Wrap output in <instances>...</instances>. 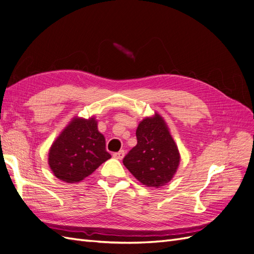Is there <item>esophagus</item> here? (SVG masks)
Masks as SVG:
<instances>
[{"instance_id":"34e87169","label":"esophagus","mask_w":254,"mask_h":254,"mask_svg":"<svg viewBox=\"0 0 254 254\" xmlns=\"http://www.w3.org/2000/svg\"><path fill=\"white\" fill-rule=\"evenodd\" d=\"M125 156V151L124 150H120L119 152H115L113 153V158L114 159H118V160H122Z\"/></svg>"}]
</instances>
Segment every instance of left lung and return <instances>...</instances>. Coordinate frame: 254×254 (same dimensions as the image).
<instances>
[{
  "instance_id": "obj_1",
  "label": "left lung",
  "mask_w": 254,
  "mask_h": 254,
  "mask_svg": "<svg viewBox=\"0 0 254 254\" xmlns=\"http://www.w3.org/2000/svg\"><path fill=\"white\" fill-rule=\"evenodd\" d=\"M135 134L137 144L123 163L143 186L156 189L166 186L176 175L181 158L165 120L155 112L140 122Z\"/></svg>"
}]
</instances>
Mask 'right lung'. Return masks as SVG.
I'll use <instances>...</instances> for the list:
<instances>
[{
  "label": "right lung",
  "instance_id": "right-lung-1",
  "mask_svg": "<svg viewBox=\"0 0 254 254\" xmlns=\"http://www.w3.org/2000/svg\"><path fill=\"white\" fill-rule=\"evenodd\" d=\"M110 158L95 117H75L53 142L49 151V165L59 180L77 183Z\"/></svg>",
  "mask_w": 254,
  "mask_h": 254
}]
</instances>
